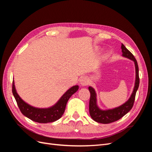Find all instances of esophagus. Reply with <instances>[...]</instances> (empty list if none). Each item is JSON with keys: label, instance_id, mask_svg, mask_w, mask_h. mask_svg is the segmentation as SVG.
I'll return each instance as SVG.
<instances>
[{"label": "esophagus", "instance_id": "obj_1", "mask_svg": "<svg viewBox=\"0 0 152 152\" xmlns=\"http://www.w3.org/2000/svg\"><path fill=\"white\" fill-rule=\"evenodd\" d=\"M80 84L82 87L86 86L89 84V79L86 77H82L80 79Z\"/></svg>", "mask_w": 152, "mask_h": 152}]
</instances>
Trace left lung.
Instances as JSON below:
<instances>
[{"label": "left lung", "instance_id": "left-lung-1", "mask_svg": "<svg viewBox=\"0 0 152 152\" xmlns=\"http://www.w3.org/2000/svg\"><path fill=\"white\" fill-rule=\"evenodd\" d=\"M122 53L123 57H125L134 61L136 72V79L134 89L132 93L127 102L124 104L112 109L102 110L101 109L97 103V94L95 89L91 86L89 87V91L91 94L89 101V113L91 118L96 122L101 124H109L115 122L121 118L130 111L134 104L136 93L140 84L139 68L136 59L133 54L123 44L121 45Z\"/></svg>", "mask_w": 152, "mask_h": 152}]
</instances>
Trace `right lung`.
Here are the masks:
<instances>
[{
    "instance_id": "1",
    "label": "right lung",
    "mask_w": 152,
    "mask_h": 152,
    "mask_svg": "<svg viewBox=\"0 0 152 152\" xmlns=\"http://www.w3.org/2000/svg\"><path fill=\"white\" fill-rule=\"evenodd\" d=\"M79 89V86H73L68 89L58 102L48 108H37L27 103L18 94L15 81L12 82V94L21 112L30 120L39 123L53 122L60 118L65 112L68 101Z\"/></svg>"
}]
</instances>
